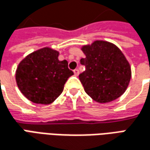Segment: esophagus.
I'll use <instances>...</instances> for the list:
<instances>
[{
    "instance_id": "obj_1",
    "label": "esophagus",
    "mask_w": 150,
    "mask_h": 150,
    "mask_svg": "<svg viewBox=\"0 0 150 150\" xmlns=\"http://www.w3.org/2000/svg\"><path fill=\"white\" fill-rule=\"evenodd\" d=\"M74 74H75V76H78L79 74V71L78 69H75L74 70Z\"/></svg>"
}]
</instances>
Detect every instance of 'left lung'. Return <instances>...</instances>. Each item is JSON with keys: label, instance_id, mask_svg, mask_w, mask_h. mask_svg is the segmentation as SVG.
<instances>
[{"label": "left lung", "instance_id": "left-lung-1", "mask_svg": "<svg viewBox=\"0 0 150 150\" xmlns=\"http://www.w3.org/2000/svg\"><path fill=\"white\" fill-rule=\"evenodd\" d=\"M85 71L79 75L86 93L99 103L119 98L129 84L132 71L122 51L114 44L97 40L83 46Z\"/></svg>", "mask_w": 150, "mask_h": 150}]
</instances>
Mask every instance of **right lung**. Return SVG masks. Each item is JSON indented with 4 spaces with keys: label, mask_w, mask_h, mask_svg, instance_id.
I'll use <instances>...</instances> for the list:
<instances>
[{
    "label": "right lung",
    "mask_w": 150,
    "mask_h": 150,
    "mask_svg": "<svg viewBox=\"0 0 150 150\" xmlns=\"http://www.w3.org/2000/svg\"><path fill=\"white\" fill-rule=\"evenodd\" d=\"M59 53L43 48L28 55L18 66L17 85L25 97L36 104H50L62 93L64 84L74 75Z\"/></svg>",
    "instance_id": "add662e5"
}]
</instances>
